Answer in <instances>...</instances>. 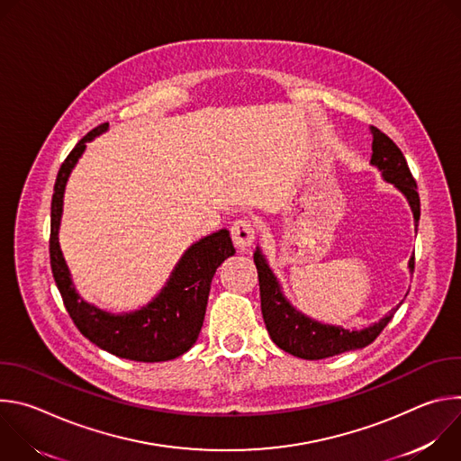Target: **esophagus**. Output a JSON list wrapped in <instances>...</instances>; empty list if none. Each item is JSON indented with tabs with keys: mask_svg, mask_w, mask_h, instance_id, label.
Segmentation results:
<instances>
[{
	"mask_svg": "<svg viewBox=\"0 0 461 461\" xmlns=\"http://www.w3.org/2000/svg\"><path fill=\"white\" fill-rule=\"evenodd\" d=\"M231 239L233 244L240 249H246L255 240V224L248 219H240L231 226Z\"/></svg>",
	"mask_w": 461,
	"mask_h": 461,
	"instance_id": "esophagus-1",
	"label": "esophagus"
}]
</instances>
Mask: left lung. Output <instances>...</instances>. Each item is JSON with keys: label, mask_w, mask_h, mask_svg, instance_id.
<instances>
[{"label": "left lung", "mask_w": 461, "mask_h": 461, "mask_svg": "<svg viewBox=\"0 0 461 461\" xmlns=\"http://www.w3.org/2000/svg\"><path fill=\"white\" fill-rule=\"evenodd\" d=\"M372 133V158L370 164L379 169L383 180L390 182L400 189L414 215V226L420 222V194L416 191V180L407 166L402 149L393 144L377 127H370ZM253 262L258 274L260 290V310L265 317L267 330L272 341L285 352L301 359H324L343 352L365 348L370 345L383 328L393 317V308L377 322L361 328V330H348V328L319 322L303 312H299L283 294L281 283L270 268L267 257L257 246ZM409 270L414 272V255L409 260ZM402 304V303H400Z\"/></svg>", "instance_id": "8db88e82"}]
</instances>
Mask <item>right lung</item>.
<instances>
[{
  "label": "right lung",
  "mask_w": 461,
  "mask_h": 461,
  "mask_svg": "<svg viewBox=\"0 0 461 461\" xmlns=\"http://www.w3.org/2000/svg\"><path fill=\"white\" fill-rule=\"evenodd\" d=\"M109 129L102 123L87 133L61 164L50 204V268L63 304L78 330L96 347L113 356L158 363L185 354L201 334L212 279L222 262L235 253L228 230H219L191 244L173 268L164 288L135 312L111 313L89 304L73 285L63 258L58 233L63 213V193L71 171L84 155L87 142Z\"/></svg>",
  "instance_id": "obj_1"
}]
</instances>
